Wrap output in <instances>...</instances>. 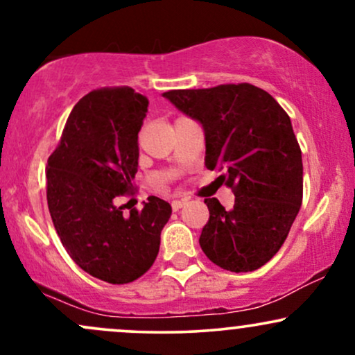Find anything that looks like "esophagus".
<instances>
[{"instance_id": "obj_1", "label": "esophagus", "mask_w": 355, "mask_h": 355, "mask_svg": "<svg viewBox=\"0 0 355 355\" xmlns=\"http://www.w3.org/2000/svg\"><path fill=\"white\" fill-rule=\"evenodd\" d=\"M185 203H187V200H173V202H172V209H173L175 211L180 210L182 207L185 205Z\"/></svg>"}]
</instances>
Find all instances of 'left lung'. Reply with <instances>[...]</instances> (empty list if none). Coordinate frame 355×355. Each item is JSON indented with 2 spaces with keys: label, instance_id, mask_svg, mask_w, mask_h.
Instances as JSON below:
<instances>
[{
  "label": "left lung",
  "instance_id": "8db88e82",
  "mask_svg": "<svg viewBox=\"0 0 355 355\" xmlns=\"http://www.w3.org/2000/svg\"><path fill=\"white\" fill-rule=\"evenodd\" d=\"M164 96L202 125L205 166L222 172L234 209L205 198L210 218L200 247L230 272H252L274 257L302 205V152L291 118L266 89L250 83L172 89Z\"/></svg>",
  "mask_w": 355,
  "mask_h": 355
}]
</instances>
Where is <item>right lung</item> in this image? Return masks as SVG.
I'll return each mask as SVG.
<instances>
[{
	"instance_id": "right-lung-1",
	"label": "right lung",
	"mask_w": 355,
	"mask_h": 355,
	"mask_svg": "<svg viewBox=\"0 0 355 355\" xmlns=\"http://www.w3.org/2000/svg\"><path fill=\"white\" fill-rule=\"evenodd\" d=\"M148 100L133 88H101L71 110L46 165V198L56 234L78 267L108 284H128L153 266L168 202L148 197L123 214L115 198L133 189L138 132Z\"/></svg>"
}]
</instances>
